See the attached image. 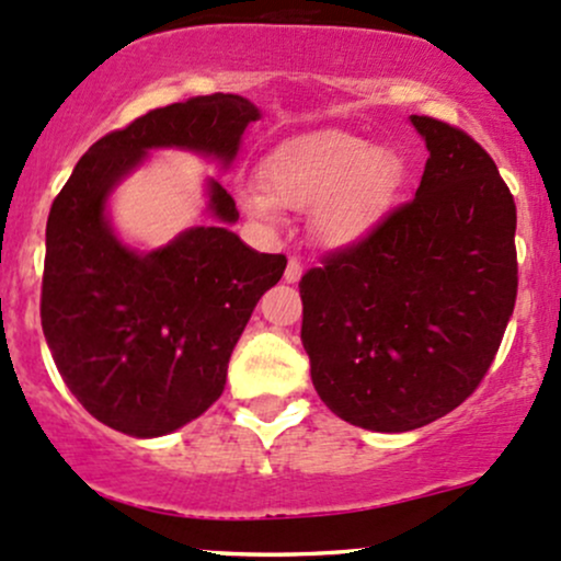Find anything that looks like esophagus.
Returning <instances> with one entry per match:
<instances>
[{
	"instance_id": "1",
	"label": "esophagus",
	"mask_w": 561,
	"mask_h": 561,
	"mask_svg": "<svg viewBox=\"0 0 561 561\" xmlns=\"http://www.w3.org/2000/svg\"><path fill=\"white\" fill-rule=\"evenodd\" d=\"M300 276H304V263L298 257H290L285 268V282L287 285H295V282H300Z\"/></svg>"
}]
</instances>
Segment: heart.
Returning <instances> with one entry per match:
<instances>
[{"label":"heart","instance_id":"heart-1","mask_svg":"<svg viewBox=\"0 0 561 561\" xmlns=\"http://www.w3.org/2000/svg\"><path fill=\"white\" fill-rule=\"evenodd\" d=\"M268 188L248 183L237 199L250 218L279 224L282 207L313 210L332 248L359 242L397 188V164L359 135L317 133L279 146L266 162Z\"/></svg>","mask_w":561,"mask_h":561}]
</instances>
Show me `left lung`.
Listing matches in <instances>:
<instances>
[{"mask_svg": "<svg viewBox=\"0 0 561 561\" xmlns=\"http://www.w3.org/2000/svg\"><path fill=\"white\" fill-rule=\"evenodd\" d=\"M428 159L415 199L300 279L311 380L337 417L402 434L490 370L516 300V205L490 153L410 116Z\"/></svg>", "mask_w": 561, "mask_h": 561, "instance_id": "8db88e82", "label": "left lung"}]
</instances>
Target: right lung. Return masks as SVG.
<instances>
[{
    "label": "right lung",
    "mask_w": 561,
    "mask_h": 561,
    "mask_svg": "<svg viewBox=\"0 0 561 561\" xmlns=\"http://www.w3.org/2000/svg\"><path fill=\"white\" fill-rule=\"evenodd\" d=\"M255 119L261 108L231 92L153 108L92 144L55 196L42 330L69 391L108 428L153 439L210 408L252 309L287 266L231 231L239 210L215 178L205 181L213 224L153 250L119 237L111 196L151 151H188L229 170Z\"/></svg>",
    "instance_id": "right-lung-1"
}]
</instances>
